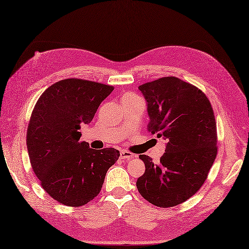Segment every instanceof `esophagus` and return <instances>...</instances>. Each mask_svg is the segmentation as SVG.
Returning <instances> with one entry per match:
<instances>
[{
	"instance_id": "obj_1",
	"label": "esophagus",
	"mask_w": 249,
	"mask_h": 249,
	"mask_svg": "<svg viewBox=\"0 0 249 249\" xmlns=\"http://www.w3.org/2000/svg\"><path fill=\"white\" fill-rule=\"evenodd\" d=\"M133 157H134L133 153H130V152H128V151L123 150V151H121V153H120V158H121V160H131V158H133Z\"/></svg>"
}]
</instances>
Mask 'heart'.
Returning a JSON list of instances; mask_svg holds the SVG:
<instances>
[{
  "instance_id": "1",
  "label": "heart",
  "mask_w": 249,
  "mask_h": 249,
  "mask_svg": "<svg viewBox=\"0 0 249 249\" xmlns=\"http://www.w3.org/2000/svg\"><path fill=\"white\" fill-rule=\"evenodd\" d=\"M134 97H136L135 95H133V94H126V95H124L123 96V99H126V98H134Z\"/></svg>"
}]
</instances>
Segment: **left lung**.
<instances>
[{
	"mask_svg": "<svg viewBox=\"0 0 249 249\" xmlns=\"http://www.w3.org/2000/svg\"><path fill=\"white\" fill-rule=\"evenodd\" d=\"M147 104V129L168 142L160 163L139 155L145 165L137 179L140 195L160 208L183 203L198 192L217 155L216 122L209 98L177 77L139 87Z\"/></svg>",
	"mask_w": 249,
	"mask_h": 249,
	"instance_id": "8db88e82",
	"label": "left lung"
}]
</instances>
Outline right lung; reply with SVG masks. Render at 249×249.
Instances as JSON below:
<instances>
[{
	"instance_id": "add662e5",
	"label": "right lung",
	"mask_w": 249,
	"mask_h": 249,
	"mask_svg": "<svg viewBox=\"0 0 249 249\" xmlns=\"http://www.w3.org/2000/svg\"><path fill=\"white\" fill-rule=\"evenodd\" d=\"M113 87L64 79L40 95L32 112L26 146L41 187L67 206H81L103 187L106 173L120 157L113 147L94 150L80 141L81 124L91 123Z\"/></svg>"
}]
</instances>
